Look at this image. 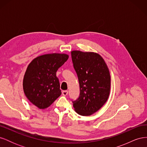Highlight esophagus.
Wrapping results in <instances>:
<instances>
[{"mask_svg": "<svg viewBox=\"0 0 147 147\" xmlns=\"http://www.w3.org/2000/svg\"><path fill=\"white\" fill-rule=\"evenodd\" d=\"M62 94H63V96H65L67 95V94H68V91H67V90L63 91V92H62Z\"/></svg>", "mask_w": 147, "mask_h": 147, "instance_id": "1", "label": "esophagus"}]
</instances>
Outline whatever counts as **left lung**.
Wrapping results in <instances>:
<instances>
[{"instance_id":"obj_1","label":"left lung","mask_w":147,"mask_h":147,"mask_svg":"<svg viewBox=\"0 0 147 147\" xmlns=\"http://www.w3.org/2000/svg\"><path fill=\"white\" fill-rule=\"evenodd\" d=\"M71 55L80 91L78 98L72 101L74 108L82 116H90L98 111L109 98V70L104 59L96 53L74 50Z\"/></svg>"}]
</instances>
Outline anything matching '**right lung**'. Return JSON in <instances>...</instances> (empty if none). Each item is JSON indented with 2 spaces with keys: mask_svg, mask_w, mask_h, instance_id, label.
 <instances>
[{
  "mask_svg": "<svg viewBox=\"0 0 147 147\" xmlns=\"http://www.w3.org/2000/svg\"><path fill=\"white\" fill-rule=\"evenodd\" d=\"M69 58L60 53L35 57L28 66L23 78V90L29 100L40 109L50 106L61 94L56 72Z\"/></svg>",
  "mask_w": 147,
  "mask_h": 147,
  "instance_id": "1",
  "label": "right lung"
}]
</instances>
